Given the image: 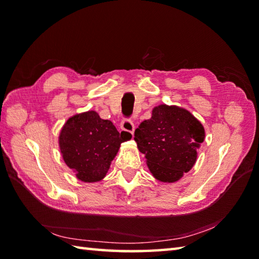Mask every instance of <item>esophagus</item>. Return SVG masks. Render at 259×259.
Wrapping results in <instances>:
<instances>
[{
    "label": "esophagus",
    "instance_id": "obj_1",
    "mask_svg": "<svg viewBox=\"0 0 259 259\" xmlns=\"http://www.w3.org/2000/svg\"><path fill=\"white\" fill-rule=\"evenodd\" d=\"M120 128L122 129L123 131H126V133H130L131 135H134L135 124L130 119L122 120V122H121V124H120Z\"/></svg>",
    "mask_w": 259,
    "mask_h": 259
}]
</instances>
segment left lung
Masks as SVG:
<instances>
[{"label": "left lung", "mask_w": 259, "mask_h": 259, "mask_svg": "<svg viewBox=\"0 0 259 259\" xmlns=\"http://www.w3.org/2000/svg\"><path fill=\"white\" fill-rule=\"evenodd\" d=\"M203 140L205 129L199 120L188 110L167 104L153 108L151 118L135 130V141L150 172L168 184L178 181L194 167Z\"/></svg>", "instance_id": "left-lung-1"}]
</instances>
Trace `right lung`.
<instances>
[{"mask_svg":"<svg viewBox=\"0 0 259 259\" xmlns=\"http://www.w3.org/2000/svg\"><path fill=\"white\" fill-rule=\"evenodd\" d=\"M131 137L126 131L119 133L111 121L90 110L67 120L60 131L59 147L65 164L76 178L97 183L106 177L120 145Z\"/></svg>","mask_w":259,"mask_h":259,"instance_id":"1","label":"right lung"}]
</instances>
